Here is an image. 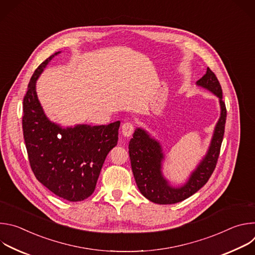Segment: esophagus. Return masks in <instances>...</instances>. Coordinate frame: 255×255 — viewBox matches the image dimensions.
<instances>
[{"label":"esophagus","mask_w":255,"mask_h":255,"mask_svg":"<svg viewBox=\"0 0 255 255\" xmlns=\"http://www.w3.org/2000/svg\"><path fill=\"white\" fill-rule=\"evenodd\" d=\"M134 131V125L131 122H126L122 125V134L125 137H130Z\"/></svg>","instance_id":"34e87169"}]
</instances>
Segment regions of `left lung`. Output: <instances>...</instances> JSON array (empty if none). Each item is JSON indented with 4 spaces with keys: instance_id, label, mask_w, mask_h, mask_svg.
<instances>
[{
    "instance_id": "obj_1",
    "label": "left lung",
    "mask_w": 255,
    "mask_h": 255,
    "mask_svg": "<svg viewBox=\"0 0 255 255\" xmlns=\"http://www.w3.org/2000/svg\"><path fill=\"white\" fill-rule=\"evenodd\" d=\"M197 86L210 91L219 98L221 113L215 126L206 155L183 186L172 187L163 176L164 153L161 144L151 137L147 131L137 128L129 142V156L137 187L145 198L155 204L169 205L188 199L206 185L216 167L223 141L227 115L225 103L222 100V89L217 77L209 67L203 78L197 82Z\"/></svg>"
}]
</instances>
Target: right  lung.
<instances>
[{
  "instance_id": "1",
  "label": "right lung",
  "mask_w": 255,
  "mask_h": 255,
  "mask_svg": "<svg viewBox=\"0 0 255 255\" xmlns=\"http://www.w3.org/2000/svg\"><path fill=\"white\" fill-rule=\"evenodd\" d=\"M58 53L44 60L29 82L23 100V135L36 178L59 198L79 202L94 193L104 161L117 145L120 121L63 128L48 119L36 93V82Z\"/></svg>"
}]
</instances>
